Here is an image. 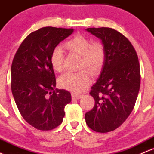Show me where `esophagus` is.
I'll use <instances>...</instances> for the list:
<instances>
[{
    "instance_id": "esophagus-1",
    "label": "esophagus",
    "mask_w": 154,
    "mask_h": 154,
    "mask_svg": "<svg viewBox=\"0 0 154 154\" xmlns=\"http://www.w3.org/2000/svg\"><path fill=\"white\" fill-rule=\"evenodd\" d=\"M82 97V95L77 94V93H72V99H80Z\"/></svg>"
}]
</instances>
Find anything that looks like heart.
Masks as SVG:
<instances>
[{"instance_id":"b5f03b06","label":"heart","mask_w":154,"mask_h":154,"mask_svg":"<svg viewBox=\"0 0 154 154\" xmlns=\"http://www.w3.org/2000/svg\"><path fill=\"white\" fill-rule=\"evenodd\" d=\"M64 46L68 50L82 56L79 64L80 69H87L93 75L100 71L105 59V51L99 42L92 44L91 41L83 35H76L68 40ZM64 51L61 47H56L50 55V62L54 70L62 72ZM90 83V78L86 70L77 72H66L58 79L60 88L78 93L84 90Z\"/></svg>"}]
</instances>
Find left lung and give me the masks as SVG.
<instances>
[{
  "instance_id": "left-lung-1",
  "label": "left lung",
  "mask_w": 154,
  "mask_h": 154,
  "mask_svg": "<svg viewBox=\"0 0 154 154\" xmlns=\"http://www.w3.org/2000/svg\"><path fill=\"white\" fill-rule=\"evenodd\" d=\"M101 41L105 59L101 73L90 94L95 105L85 114L90 129L99 133L112 131L128 119L140 88L137 54L126 37L112 28L85 29Z\"/></svg>"
}]
</instances>
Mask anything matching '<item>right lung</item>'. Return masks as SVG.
<instances>
[{"label":"right lung","instance_id":"right-lung-1","mask_svg":"<svg viewBox=\"0 0 154 154\" xmlns=\"http://www.w3.org/2000/svg\"><path fill=\"white\" fill-rule=\"evenodd\" d=\"M73 29L47 26L30 33L19 47L11 67V88L25 121L41 131L61 125L71 94L55 88L50 55Z\"/></svg>","mask_w":154,"mask_h":154}]
</instances>
